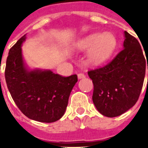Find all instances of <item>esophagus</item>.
<instances>
[{
	"label": "esophagus",
	"mask_w": 148,
	"mask_h": 148,
	"mask_svg": "<svg viewBox=\"0 0 148 148\" xmlns=\"http://www.w3.org/2000/svg\"><path fill=\"white\" fill-rule=\"evenodd\" d=\"M77 77H78V79H82V78H84V77H86V75L82 73H80V74H77Z\"/></svg>",
	"instance_id": "obj_1"
}]
</instances>
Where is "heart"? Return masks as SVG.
I'll list each match as a JSON object with an SVG mask.
<instances>
[{
	"label": "heart",
	"mask_w": 148,
	"mask_h": 148,
	"mask_svg": "<svg viewBox=\"0 0 148 148\" xmlns=\"http://www.w3.org/2000/svg\"><path fill=\"white\" fill-rule=\"evenodd\" d=\"M117 40L113 34L94 33L78 40L76 47L81 51H90L88 61L94 65H101L108 61L116 51Z\"/></svg>",
	"instance_id": "1"
}]
</instances>
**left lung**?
I'll return each mask as SVG.
<instances>
[{
	"mask_svg": "<svg viewBox=\"0 0 148 148\" xmlns=\"http://www.w3.org/2000/svg\"><path fill=\"white\" fill-rule=\"evenodd\" d=\"M146 58L139 41L124 31V49L109 64L88 71L93 83V102L101 114L115 117L135 106L148 70Z\"/></svg>",
	"mask_w": 148,
	"mask_h": 148,
	"instance_id": "8db88e82",
	"label": "left lung"
}]
</instances>
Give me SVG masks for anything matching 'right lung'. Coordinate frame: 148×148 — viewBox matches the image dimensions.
<instances>
[{
    "instance_id": "right-lung-1",
    "label": "right lung",
    "mask_w": 148,
    "mask_h": 148,
    "mask_svg": "<svg viewBox=\"0 0 148 148\" xmlns=\"http://www.w3.org/2000/svg\"><path fill=\"white\" fill-rule=\"evenodd\" d=\"M22 36L9 50L5 67L7 86L16 105L34 121L52 123L64 115L76 74L62 77L49 70H30L22 55Z\"/></svg>"
}]
</instances>
